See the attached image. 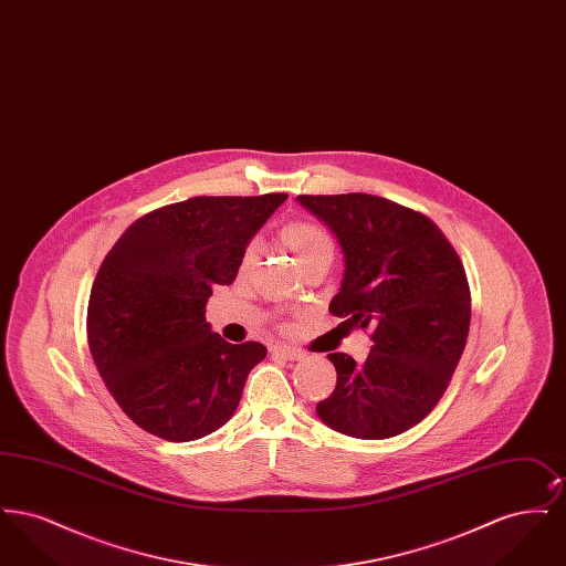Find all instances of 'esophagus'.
Returning <instances> with one entry per match:
<instances>
[{"label": "esophagus", "instance_id": "1", "mask_svg": "<svg viewBox=\"0 0 566 566\" xmlns=\"http://www.w3.org/2000/svg\"><path fill=\"white\" fill-rule=\"evenodd\" d=\"M271 352H273L275 356L286 358V360H301V358H303V352L295 350V348H289V346H273Z\"/></svg>", "mask_w": 566, "mask_h": 566}]
</instances>
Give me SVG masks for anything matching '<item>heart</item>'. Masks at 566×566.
I'll list each match as a JSON object with an SVG mask.
<instances>
[{"label":"heart","mask_w":566,"mask_h":566,"mask_svg":"<svg viewBox=\"0 0 566 566\" xmlns=\"http://www.w3.org/2000/svg\"><path fill=\"white\" fill-rule=\"evenodd\" d=\"M282 245L293 254L296 265L301 268V271L307 270L310 265L314 263H321V261H333V254H335V240L333 235L312 220H293L289 224H284L277 233ZM259 256V248L256 243H248L243 248L242 270H248L254 265Z\"/></svg>","instance_id":"1"}]
</instances>
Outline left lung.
I'll use <instances>...</instances> for the list:
<instances>
[{"label":"left lung","mask_w":566,"mask_h":566,"mask_svg":"<svg viewBox=\"0 0 566 566\" xmlns=\"http://www.w3.org/2000/svg\"><path fill=\"white\" fill-rule=\"evenodd\" d=\"M335 233L344 280L328 312L371 328L363 365L328 354L337 386L316 413L333 431L388 439L416 427L443 397L464 350L471 293L457 250L429 216L367 192L298 195Z\"/></svg>","instance_id":"8db88e82"}]
</instances>
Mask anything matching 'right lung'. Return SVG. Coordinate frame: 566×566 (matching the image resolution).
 <instances>
[{
  "label": "right lung",
  "instance_id": "1",
  "mask_svg": "<svg viewBox=\"0 0 566 566\" xmlns=\"http://www.w3.org/2000/svg\"><path fill=\"white\" fill-rule=\"evenodd\" d=\"M192 197L137 218L93 282L86 335L109 395L165 441L218 431L268 348L229 344L206 323L212 286L233 284L243 248L284 201Z\"/></svg>",
  "mask_w": 566,
  "mask_h": 566
}]
</instances>
